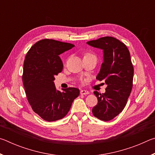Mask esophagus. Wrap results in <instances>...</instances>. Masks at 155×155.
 <instances>
[{"label": "esophagus", "mask_w": 155, "mask_h": 155, "mask_svg": "<svg viewBox=\"0 0 155 155\" xmlns=\"http://www.w3.org/2000/svg\"><path fill=\"white\" fill-rule=\"evenodd\" d=\"M81 94H83V95H86V94H89L90 92L87 90H81Z\"/></svg>", "instance_id": "34e87169"}]
</instances>
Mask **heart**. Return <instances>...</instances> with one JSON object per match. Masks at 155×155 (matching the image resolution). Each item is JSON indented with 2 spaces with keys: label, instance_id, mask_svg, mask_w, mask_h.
Wrapping results in <instances>:
<instances>
[{
  "label": "heart",
  "instance_id": "heart-1",
  "mask_svg": "<svg viewBox=\"0 0 155 155\" xmlns=\"http://www.w3.org/2000/svg\"><path fill=\"white\" fill-rule=\"evenodd\" d=\"M89 55H93V54H91V53H87L85 56H89Z\"/></svg>",
  "mask_w": 155,
  "mask_h": 155
}]
</instances>
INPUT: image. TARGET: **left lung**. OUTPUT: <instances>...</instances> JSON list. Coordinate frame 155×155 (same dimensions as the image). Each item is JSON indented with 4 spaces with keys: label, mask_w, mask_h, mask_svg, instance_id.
I'll use <instances>...</instances> for the list:
<instances>
[{
    "label": "left lung",
    "mask_w": 155,
    "mask_h": 155,
    "mask_svg": "<svg viewBox=\"0 0 155 155\" xmlns=\"http://www.w3.org/2000/svg\"><path fill=\"white\" fill-rule=\"evenodd\" d=\"M87 44L103 51V62L96 79L104 80L107 85L105 93L94 92L98 104L93 107V115L109 121L122 111L132 90L134 69L130 52L124 43L113 37H103Z\"/></svg>",
    "instance_id": "8db88e82"
}]
</instances>
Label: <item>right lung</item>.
<instances>
[{
  "label": "right lung",
  "mask_w": 155,
  "mask_h": 155,
  "mask_svg": "<svg viewBox=\"0 0 155 155\" xmlns=\"http://www.w3.org/2000/svg\"><path fill=\"white\" fill-rule=\"evenodd\" d=\"M74 44L44 39L36 42L25 57L22 81L28 103L33 111L48 122L62 119L79 95L78 88L57 90L54 77L63 70L59 54Z\"/></svg>",
  "instance_id": "right-lung-1"
}]
</instances>
